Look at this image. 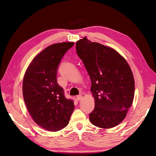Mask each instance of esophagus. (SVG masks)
Listing matches in <instances>:
<instances>
[{"label":"esophagus","instance_id":"1","mask_svg":"<svg viewBox=\"0 0 156 156\" xmlns=\"http://www.w3.org/2000/svg\"><path fill=\"white\" fill-rule=\"evenodd\" d=\"M82 98H83V96L81 95V94H80V95H78V96H77V100L78 101L81 100Z\"/></svg>","mask_w":156,"mask_h":156}]
</instances>
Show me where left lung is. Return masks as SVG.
Wrapping results in <instances>:
<instances>
[{
  "label": "left lung",
  "instance_id": "8db88e82",
  "mask_svg": "<svg viewBox=\"0 0 156 156\" xmlns=\"http://www.w3.org/2000/svg\"><path fill=\"white\" fill-rule=\"evenodd\" d=\"M76 50L91 79L95 107L90 121L103 129L118 126L134 98L135 80L129 65L115 49L87 37L76 42Z\"/></svg>",
  "mask_w": 156,
  "mask_h": 156
}]
</instances>
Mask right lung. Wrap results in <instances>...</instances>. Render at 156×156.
<instances>
[{"label":"right lung","mask_w":156,"mask_h":156,"mask_svg":"<svg viewBox=\"0 0 156 156\" xmlns=\"http://www.w3.org/2000/svg\"><path fill=\"white\" fill-rule=\"evenodd\" d=\"M75 44L62 42L47 47L32 59L23 80V94L27 110L36 124L49 131L66 126L74 103L65 98L56 81L61 58Z\"/></svg>","instance_id":"add662e5"}]
</instances>
